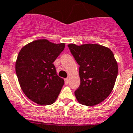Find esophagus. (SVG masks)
Wrapping results in <instances>:
<instances>
[{"mask_svg": "<svg viewBox=\"0 0 133 133\" xmlns=\"http://www.w3.org/2000/svg\"><path fill=\"white\" fill-rule=\"evenodd\" d=\"M64 81H65V84H68V83H69V79H68V78H65V79H64Z\"/></svg>", "mask_w": 133, "mask_h": 133, "instance_id": "esophagus-1", "label": "esophagus"}]
</instances>
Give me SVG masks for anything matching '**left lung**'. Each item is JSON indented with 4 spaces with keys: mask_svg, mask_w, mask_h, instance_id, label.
<instances>
[{
    "mask_svg": "<svg viewBox=\"0 0 133 133\" xmlns=\"http://www.w3.org/2000/svg\"><path fill=\"white\" fill-rule=\"evenodd\" d=\"M68 46L79 65L80 85L75 91L76 99L88 107L100 103L111 93L118 75L112 51L98 44Z\"/></svg>",
    "mask_w": 133,
    "mask_h": 133,
    "instance_id": "1",
    "label": "left lung"
}]
</instances>
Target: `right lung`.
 <instances>
[{
  "mask_svg": "<svg viewBox=\"0 0 133 133\" xmlns=\"http://www.w3.org/2000/svg\"><path fill=\"white\" fill-rule=\"evenodd\" d=\"M64 48L65 43L38 39L18 53L15 63L18 82L26 96L38 104H51L61 92L64 80L57 76L54 62Z\"/></svg>",
  "mask_w": 133,
  "mask_h": 133,
  "instance_id": "obj_1",
  "label": "right lung"
}]
</instances>
